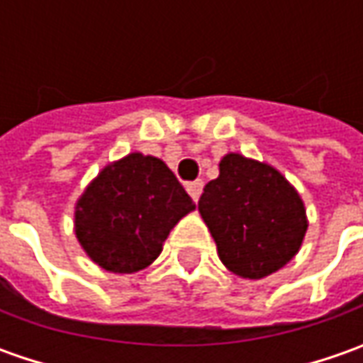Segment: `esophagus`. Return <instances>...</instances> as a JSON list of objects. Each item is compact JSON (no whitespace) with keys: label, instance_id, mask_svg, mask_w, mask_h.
<instances>
[{"label":"esophagus","instance_id":"esophagus-1","mask_svg":"<svg viewBox=\"0 0 363 363\" xmlns=\"http://www.w3.org/2000/svg\"><path fill=\"white\" fill-rule=\"evenodd\" d=\"M186 188H188V194L191 196V200H194V202H198V200H200V194H202L203 182H200V179H196V182H189Z\"/></svg>","mask_w":363,"mask_h":363}]
</instances>
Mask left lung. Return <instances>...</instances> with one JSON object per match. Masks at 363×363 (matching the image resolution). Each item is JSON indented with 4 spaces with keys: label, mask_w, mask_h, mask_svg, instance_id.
Returning a JSON list of instances; mask_svg holds the SVG:
<instances>
[{
    "label": "left lung",
    "mask_w": 363,
    "mask_h": 363,
    "mask_svg": "<svg viewBox=\"0 0 363 363\" xmlns=\"http://www.w3.org/2000/svg\"><path fill=\"white\" fill-rule=\"evenodd\" d=\"M218 257L242 279H264L299 252L307 232L303 200L274 167L228 153L198 202Z\"/></svg>",
    "instance_id": "left-lung-1"
}]
</instances>
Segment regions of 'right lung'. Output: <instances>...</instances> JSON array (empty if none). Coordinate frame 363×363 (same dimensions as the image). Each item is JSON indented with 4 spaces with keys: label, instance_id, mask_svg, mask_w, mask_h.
Masks as SVG:
<instances>
[{
    "label": "right lung",
    "instance_id": "obj_1",
    "mask_svg": "<svg viewBox=\"0 0 363 363\" xmlns=\"http://www.w3.org/2000/svg\"><path fill=\"white\" fill-rule=\"evenodd\" d=\"M196 208L157 157L129 153L106 165L80 196L74 232L105 271L137 272L160 257L167 234Z\"/></svg>",
    "mask_w": 363,
    "mask_h": 363
}]
</instances>
